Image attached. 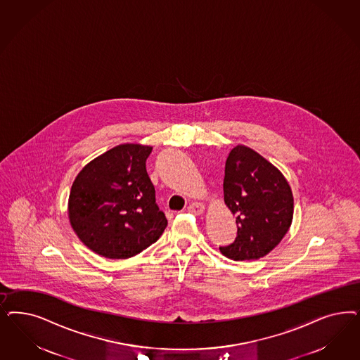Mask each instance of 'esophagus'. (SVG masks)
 <instances>
[{
    "mask_svg": "<svg viewBox=\"0 0 360 360\" xmlns=\"http://www.w3.org/2000/svg\"><path fill=\"white\" fill-rule=\"evenodd\" d=\"M186 210L189 213H193V214H201L204 212V205L200 204V202H192L191 205H188Z\"/></svg>",
    "mask_w": 360,
    "mask_h": 360,
    "instance_id": "obj_1",
    "label": "esophagus"
}]
</instances>
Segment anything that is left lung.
<instances>
[{"label": "left lung", "instance_id": "obj_1", "mask_svg": "<svg viewBox=\"0 0 360 360\" xmlns=\"http://www.w3.org/2000/svg\"><path fill=\"white\" fill-rule=\"evenodd\" d=\"M224 200L236 216L237 237L220 252L234 261L258 259L288 233L294 200L283 174L259 153L237 146L225 162Z\"/></svg>", "mask_w": 360, "mask_h": 360}]
</instances>
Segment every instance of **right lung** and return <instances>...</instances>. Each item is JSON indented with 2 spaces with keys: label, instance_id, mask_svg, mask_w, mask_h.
<instances>
[{
  "label": "right lung",
  "instance_id": "right-lung-1",
  "mask_svg": "<svg viewBox=\"0 0 360 360\" xmlns=\"http://www.w3.org/2000/svg\"><path fill=\"white\" fill-rule=\"evenodd\" d=\"M152 147L120 144L89 162L74 180L69 217L96 255L124 259L156 243L168 221L146 169Z\"/></svg>",
  "mask_w": 360,
  "mask_h": 360
}]
</instances>
